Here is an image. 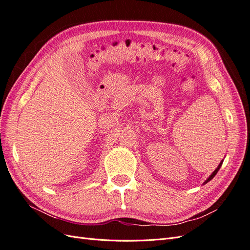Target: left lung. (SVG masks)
I'll return each mask as SVG.
<instances>
[{"mask_svg":"<svg viewBox=\"0 0 250 250\" xmlns=\"http://www.w3.org/2000/svg\"><path fill=\"white\" fill-rule=\"evenodd\" d=\"M222 163H223V161H222V162H220V164H219V166H218V167H217V169H216V170H215V171H214L213 173H211V174H210V176H209V177H208V179H207L206 181H204V184H203V185H206L207 183H208V181H209L210 179H213V178L215 177V175H216V174L218 173L219 169H220V168H221V166H222Z\"/></svg>","mask_w":250,"mask_h":250,"instance_id":"1","label":"left lung"}]
</instances>
